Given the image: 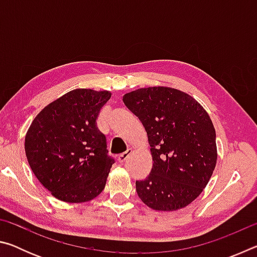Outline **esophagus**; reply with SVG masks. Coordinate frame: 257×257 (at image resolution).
<instances>
[{
	"label": "esophagus",
	"instance_id": "34e87169",
	"mask_svg": "<svg viewBox=\"0 0 257 257\" xmlns=\"http://www.w3.org/2000/svg\"><path fill=\"white\" fill-rule=\"evenodd\" d=\"M132 149H129V150H127L125 152H123V153H121L120 155H118V160H119V162L120 163H123L125 160H127L128 158H129V155L132 154Z\"/></svg>",
	"mask_w": 257,
	"mask_h": 257
}]
</instances>
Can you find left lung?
I'll return each mask as SVG.
<instances>
[{
    "mask_svg": "<svg viewBox=\"0 0 257 257\" xmlns=\"http://www.w3.org/2000/svg\"><path fill=\"white\" fill-rule=\"evenodd\" d=\"M145 127L153 167L136 181L138 197L155 211H176L195 201L215 169V129L204 107L171 87H147L123 95Z\"/></svg>",
    "mask_w": 257,
    "mask_h": 257,
    "instance_id": "8db88e82",
    "label": "left lung"
}]
</instances>
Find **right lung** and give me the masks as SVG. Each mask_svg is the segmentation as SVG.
I'll return each mask as SVG.
<instances>
[{
	"instance_id": "1",
	"label": "right lung",
	"mask_w": 257,
	"mask_h": 257,
	"mask_svg": "<svg viewBox=\"0 0 257 257\" xmlns=\"http://www.w3.org/2000/svg\"><path fill=\"white\" fill-rule=\"evenodd\" d=\"M110 98L107 90H70L43 108L26 134L34 175L60 201H92L105 187L114 160L96 119Z\"/></svg>"
}]
</instances>
